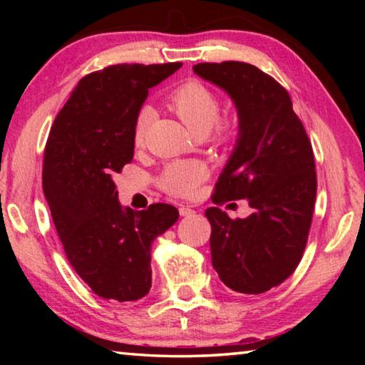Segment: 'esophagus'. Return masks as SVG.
Returning a JSON list of instances; mask_svg holds the SVG:
<instances>
[{
  "instance_id": "1",
  "label": "esophagus",
  "mask_w": 365,
  "mask_h": 365,
  "mask_svg": "<svg viewBox=\"0 0 365 365\" xmlns=\"http://www.w3.org/2000/svg\"><path fill=\"white\" fill-rule=\"evenodd\" d=\"M178 212H180L182 217H188V215L195 214V209L187 207V206H180V207H178Z\"/></svg>"
}]
</instances>
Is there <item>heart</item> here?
<instances>
[{
  "label": "heart",
  "instance_id": "obj_1",
  "mask_svg": "<svg viewBox=\"0 0 365 365\" xmlns=\"http://www.w3.org/2000/svg\"><path fill=\"white\" fill-rule=\"evenodd\" d=\"M168 106L196 137H205L211 132L212 143L217 146L228 145L235 137L233 123L219 119V96L200 80H187L172 90L168 96ZM151 119L153 110L146 106L141 108L135 117L133 145L137 148L145 145L146 130ZM206 175V168L200 160H174L160 172L159 187L170 196L188 197L196 193Z\"/></svg>",
  "mask_w": 365,
  "mask_h": 365
}]
</instances>
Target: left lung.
Segmentation results:
<instances>
[{
    "mask_svg": "<svg viewBox=\"0 0 365 365\" xmlns=\"http://www.w3.org/2000/svg\"><path fill=\"white\" fill-rule=\"evenodd\" d=\"M193 71L224 88L240 117L237 146L212 202L246 200L252 207L246 219L207 209L212 265L233 292L261 294L293 274L306 248L317 193L311 140L288 91L256 66L224 61Z\"/></svg>",
    "mask_w": 365,
    "mask_h": 365,
    "instance_id": "8db88e82",
    "label": "left lung"
}]
</instances>
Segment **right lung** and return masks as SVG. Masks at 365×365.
Segmentation results:
<instances>
[{
    "mask_svg": "<svg viewBox=\"0 0 365 365\" xmlns=\"http://www.w3.org/2000/svg\"><path fill=\"white\" fill-rule=\"evenodd\" d=\"M180 67L115 64L91 72L49 130L43 193L73 270L104 299L148 294L151 243L178 219V209L165 202L122 209L113 178L133 158V123L148 90Z\"/></svg>",
    "mask_w": 365,
    "mask_h": 365,
    "instance_id": "add662e5",
    "label": "right lung"
}]
</instances>
